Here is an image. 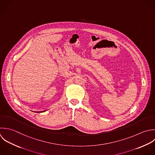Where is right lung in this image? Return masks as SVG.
<instances>
[{
	"instance_id": "1",
	"label": "right lung",
	"mask_w": 155,
	"mask_h": 155,
	"mask_svg": "<svg viewBox=\"0 0 155 155\" xmlns=\"http://www.w3.org/2000/svg\"><path fill=\"white\" fill-rule=\"evenodd\" d=\"M42 112H45V111H42Z\"/></svg>"
}]
</instances>
